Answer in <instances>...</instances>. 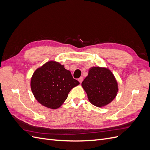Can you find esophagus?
Returning a JSON list of instances; mask_svg holds the SVG:
<instances>
[{
	"instance_id": "esophagus-1",
	"label": "esophagus",
	"mask_w": 150,
	"mask_h": 150,
	"mask_svg": "<svg viewBox=\"0 0 150 150\" xmlns=\"http://www.w3.org/2000/svg\"><path fill=\"white\" fill-rule=\"evenodd\" d=\"M78 81H79V82L80 83H82L83 81V77H80V78L78 79Z\"/></svg>"
}]
</instances>
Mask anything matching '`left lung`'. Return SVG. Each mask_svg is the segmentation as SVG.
<instances>
[{"label":"left lung","instance_id":"1","mask_svg":"<svg viewBox=\"0 0 150 150\" xmlns=\"http://www.w3.org/2000/svg\"><path fill=\"white\" fill-rule=\"evenodd\" d=\"M82 86L90 103L97 107L110 103L116 96L118 87L111 71L106 68L93 67L89 70Z\"/></svg>","mask_w":150,"mask_h":150}]
</instances>
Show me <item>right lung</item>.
<instances>
[{
	"label": "right lung",
	"mask_w": 150,
	"mask_h": 150,
	"mask_svg": "<svg viewBox=\"0 0 150 150\" xmlns=\"http://www.w3.org/2000/svg\"><path fill=\"white\" fill-rule=\"evenodd\" d=\"M79 84L69 71L55 61H49L36 69L30 81L35 98L42 105L51 109L59 108L70 91Z\"/></svg>",
	"instance_id": "add662e5"
}]
</instances>
